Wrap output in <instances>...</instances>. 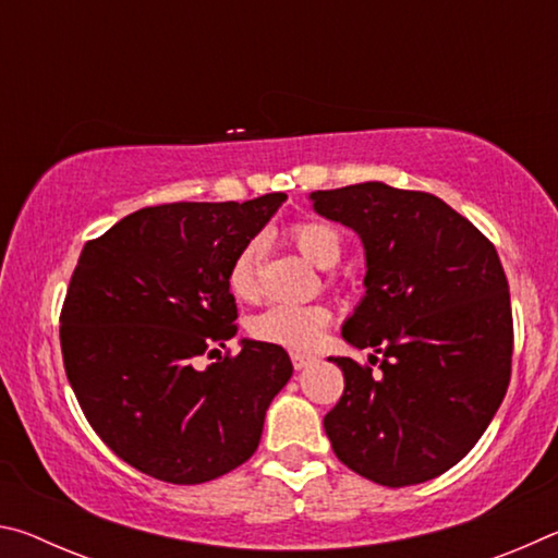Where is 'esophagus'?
<instances>
[{
    "label": "esophagus",
    "instance_id": "obj_1",
    "mask_svg": "<svg viewBox=\"0 0 558 558\" xmlns=\"http://www.w3.org/2000/svg\"><path fill=\"white\" fill-rule=\"evenodd\" d=\"M290 359H292V366H295L298 372L305 369L307 364H313V356H305V354H292Z\"/></svg>",
    "mask_w": 558,
    "mask_h": 558
}]
</instances>
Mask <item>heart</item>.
Wrapping results in <instances>:
<instances>
[{"mask_svg":"<svg viewBox=\"0 0 558 558\" xmlns=\"http://www.w3.org/2000/svg\"><path fill=\"white\" fill-rule=\"evenodd\" d=\"M290 241L298 245V251L317 268H332L342 256V233L327 221H295L290 226ZM260 266H263V241H245L235 253L226 282L229 290L239 300H253L260 290ZM332 319L329 307L323 302H310V305H270L260 315L251 319V335L258 342L272 347L290 349V352H310L323 337L325 327Z\"/></svg>","mask_w":558,"mask_h":558,"instance_id":"b5f03b06","label":"heart"}]
</instances>
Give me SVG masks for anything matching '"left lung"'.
Segmentation results:
<instances>
[{"label": "left lung", "instance_id": "8db88e82", "mask_svg": "<svg viewBox=\"0 0 558 558\" xmlns=\"http://www.w3.org/2000/svg\"><path fill=\"white\" fill-rule=\"evenodd\" d=\"M310 199L364 243L366 295L342 337L381 354L379 376L329 356L344 391L325 415L327 438L372 483H426L468 456L507 393L514 327L502 263L487 235L426 192L364 182Z\"/></svg>", "mask_w": 558, "mask_h": 558}]
</instances>
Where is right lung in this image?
Masks as SVG:
<instances>
[{
	"instance_id": "obj_1",
	"label": "right lung",
	"mask_w": 558,
	"mask_h": 558,
	"mask_svg": "<svg viewBox=\"0 0 558 558\" xmlns=\"http://www.w3.org/2000/svg\"><path fill=\"white\" fill-rule=\"evenodd\" d=\"M286 194L147 206L83 245L61 310L65 376L100 440L149 477L209 483L256 452L292 376L282 347L243 339L226 272Z\"/></svg>"
}]
</instances>
